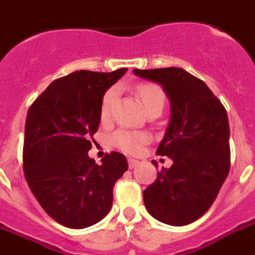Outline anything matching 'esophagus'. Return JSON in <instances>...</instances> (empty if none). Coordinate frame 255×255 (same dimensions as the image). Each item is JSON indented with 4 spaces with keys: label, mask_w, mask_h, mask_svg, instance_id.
Masks as SVG:
<instances>
[{
    "label": "esophagus",
    "mask_w": 255,
    "mask_h": 255,
    "mask_svg": "<svg viewBox=\"0 0 255 255\" xmlns=\"http://www.w3.org/2000/svg\"><path fill=\"white\" fill-rule=\"evenodd\" d=\"M128 164H129L130 169H132V168H135L136 165L139 164V161L135 160V159H131V157H130V159H128Z\"/></svg>",
    "instance_id": "1"
}]
</instances>
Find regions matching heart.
Returning a JSON list of instances; mask_svg holds the SVG:
<instances>
[{"mask_svg":"<svg viewBox=\"0 0 255 255\" xmlns=\"http://www.w3.org/2000/svg\"><path fill=\"white\" fill-rule=\"evenodd\" d=\"M136 95L140 99L142 104L144 105L146 111H151L153 108H164L165 104V94L160 86L153 85V83H143L136 87ZM116 98H117V91L116 90H109L104 94L100 105V119L102 121H108L112 116L113 105H115ZM150 136L146 132L131 131V130L120 129L116 130L112 134L113 146L120 148L126 153H138L142 150V146L148 142Z\"/></svg>","mask_w":255,"mask_h":255,"instance_id":"obj_1","label":"heart"}]
</instances>
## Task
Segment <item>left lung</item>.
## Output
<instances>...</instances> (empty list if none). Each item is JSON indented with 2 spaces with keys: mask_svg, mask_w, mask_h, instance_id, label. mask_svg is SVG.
I'll list each match as a JSON object with an SVG mask.
<instances>
[{
  "mask_svg": "<svg viewBox=\"0 0 255 255\" xmlns=\"http://www.w3.org/2000/svg\"><path fill=\"white\" fill-rule=\"evenodd\" d=\"M157 82L170 99L172 117L156 153L173 160L143 191L147 211L169 226H186L211 207L231 168L224 105L199 78L180 67L134 69ZM156 167L157 163L152 160Z\"/></svg>",
  "mask_w": 255,
  "mask_h": 255,
  "instance_id": "1",
  "label": "left lung"
}]
</instances>
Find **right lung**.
Wrapping results in <instances>:
<instances>
[{
  "instance_id": "1",
  "label": "right lung",
  "mask_w": 255,
  "mask_h": 255,
  "mask_svg": "<svg viewBox=\"0 0 255 255\" xmlns=\"http://www.w3.org/2000/svg\"><path fill=\"white\" fill-rule=\"evenodd\" d=\"M128 69L79 70L58 78L29 107L23 170L44 211L67 228L100 222L113 203V186L128 170L123 153H107L98 165L88 157L100 124L105 91Z\"/></svg>"
}]
</instances>
